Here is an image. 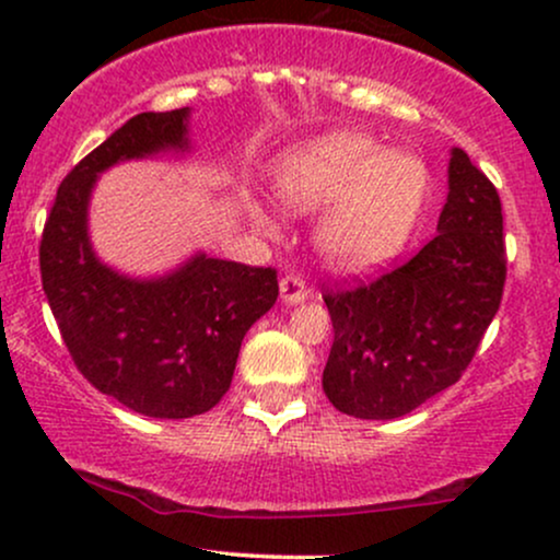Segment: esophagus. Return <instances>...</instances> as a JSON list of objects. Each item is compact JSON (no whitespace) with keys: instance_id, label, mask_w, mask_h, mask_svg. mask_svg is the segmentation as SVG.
<instances>
[{"instance_id":"obj_1","label":"esophagus","mask_w":560,"mask_h":560,"mask_svg":"<svg viewBox=\"0 0 560 560\" xmlns=\"http://www.w3.org/2000/svg\"><path fill=\"white\" fill-rule=\"evenodd\" d=\"M281 300L289 302V305H294V302H302L307 300V294H311V289H307L305 279H302L300 273H289L281 279Z\"/></svg>"}]
</instances>
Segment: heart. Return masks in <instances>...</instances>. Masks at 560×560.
Masks as SVG:
<instances>
[{
  "instance_id": "heart-1",
  "label": "heart",
  "mask_w": 560,
  "mask_h": 560,
  "mask_svg": "<svg viewBox=\"0 0 560 560\" xmlns=\"http://www.w3.org/2000/svg\"><path fill=\"white\" fill-rule=\"evenodd\" d=\"M279 195L300 213L329 208L318 229L320 253L342 271H365L395 258L410 240L427 205L429 171L410 152L342 131L287 158Z\"/></svg>"
}]
</instances>
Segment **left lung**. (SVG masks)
<instances>
[{"label":"left lung","mask_w":560,"mask_h":560,"mask_svg":"<svg viewBox=\"0 0 560 560\" xmlns=\"http://www.w3.org/2000/svg\"><path fill=\"white\" fill-rule=\"evenodd\" d=\"M436 231L402 266L326 289L334 342L324 392L355 419H400L458 382L505 287L503 208L464 150L450 158Z\"/></svg>","instance_id":"8db88e82"}]
</instances>
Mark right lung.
Listing matches in <instances>:
<instances>
[{
  "label": "right lung",
  "instance_id": "obj_1",
  "mask_svg": "<svg viewBox=\"0 0 560 560\" xmlns=\"http://www.w3.org/2000/svg\"><path fill=\"white\" fill-rule=\"evenodd\" d=\"M189 110L139 113L62 178L38 244L42 287L75 369L150 419H191L231 387L244 334L279 298L273 268L197 255L163 279L102 266L86 208L102 171L184 150Z\"/></svg>",
  "mask_w": 560,
  "mask_h": 560
}]
</instances>
